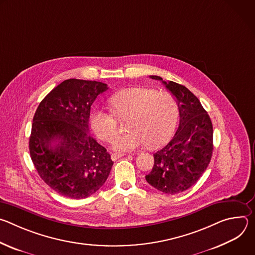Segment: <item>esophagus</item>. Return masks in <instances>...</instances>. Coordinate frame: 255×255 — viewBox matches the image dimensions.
<instances>
[{"label":"esophagus","mask_w":255,"mask_h":255,"mask_svg":"<svg viewBox=\"0 0 255 255\" xmlns=\"http://www.w3.org/2000/svg\"><path fill=\"white\" fill-rule=\"evenodd\" d=\"M125 154L124 153H113L112 155H111V158H112V160H117V159H119L120 157H123Z\"/></svg>","instance_id":"obj_1"}]
</instances>
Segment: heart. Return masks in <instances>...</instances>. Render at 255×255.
Instances as JSON below:
<instances>
[{
    "label": "heart",
    "instance_id": "b5f03b06",
    "mask_svg": "<svg viewBox=\"0 0 255 255\" xmlns=\"http://www.w3.org/2000/svg\"><path fill=\"white\" fill-rule=\"evenodd\" d=\"M110 105L118 118L128 116V132L117 135L112 146L116 151H131L141 145L149 149L161 147L173 135L177 125L179 108L168 93H157L147 88L120 91L110 98ZM91 123L96 134L110 141L117 131L115 117L103 109L92 114Z\"/></svg>",
    "mask_w": 255,
    "mask_h": 255
}]
</instances>
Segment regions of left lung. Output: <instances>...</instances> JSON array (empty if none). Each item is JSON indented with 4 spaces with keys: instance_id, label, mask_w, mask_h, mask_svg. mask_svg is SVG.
<instances>
[{
    "instance_id": "8db88e82",
    "label": "left lung",
    "mask_w": 255,
    "mask_h": 255,
    "mask_svg": "<svg viewBox=\"0 0 255 255\" xmlns=\"http://www.w3.org/2000/svg\"><path fill=\"white\" fill-rule=\"evenodd\" d=\"M160 81L175 97L179 125L173 138L154 156L151 171L145 176L156 190L175 195L194 186L207 169L213 153V125L199 99L185 86Z\"/></svg>"
}]
</instances>
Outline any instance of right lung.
I'll list each match as a JSON object with an SVG mask.
<instances>
[{
	"mask_svg": "<svg viewBox=\"0 0 255 255\" xmlns=\"http://www.w3.org/2000/svg\"><path fill=\"white\" fill-rule=\"evenodd\" d=\"M107 90L106 84L96 81L65 80L35 112L30 156L44 183L61 196L88 198L110 174V154L89 135L91 106Z\"/></svg>",
	"mask_w": 255,
	"mask_h": 255,
	"instance_id": "obj_1",
	"label": "right lung"
}]
</instances>
